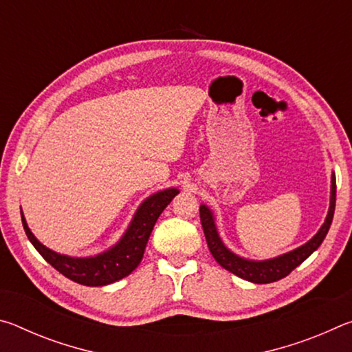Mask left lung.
Returning a JSON list of instances; mask_svg holds the SVG:
<instances>
[{
    "label": "left lung",
    "mask_w": 352,
    "mask_h": 352,
    "mask_svg": "<svg viewBox=\"0 0 352 352\" xmlns=\"http://www.w3.org/2000/svg\"><path fill=\"white\" fill-rule=\"evenodd\" d=\"M336 188H337L336 175H332L329 212H327V217L318 233L302 247L296 248L290 253L279 256V258L269 259V261H248V259L239 258V256L234 253H231L230 250L223 245V242L220 241L216 225H214V217L211 211L208 210L205 205H201L200 222H201V226H204L208 248H210L214 259H216L225 270L234 273L236 276L247 279L250 283L269 284V283L278 281V279H283L287 276L292 270H295L302 261H306L309 256H311L315 250L321 245V242H323L332 223L333 211H336Z\"/></svg>",
    "instance_id": "8db88e82"
}]
</instances>
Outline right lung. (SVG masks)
<instances>
[{
    "mask_svg": "<svg viewBox=\"0 0 352 352\" xmlns=\"http://www.w3.org/2000/svg\"><path fill=\"white\" fill-rule=\"evenodd\" d=\"M177 194L178 189L170 188L151 195L138 208L122 239L109 252L94 256V258H69V256L58 254L46 248L43 243L35 239L21 212L23 228L35 250L63 276L74 283L91 285V287L107 285L130 275L138 267L155 222Z\"/></svg>",
    "mask_w": 352,
    "mask_h": 352,
    "instance_id": "obj_1",
    "label": "right lung"
}]
</instances>
